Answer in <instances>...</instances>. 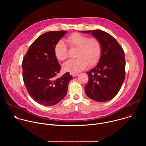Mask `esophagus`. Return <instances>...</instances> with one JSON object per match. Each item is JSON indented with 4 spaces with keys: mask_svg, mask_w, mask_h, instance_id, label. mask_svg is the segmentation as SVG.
<instances>
[{
    "mask_svg": "<svg viewBox=\"0 0 146 146\" xmlns=\"http://www.w3.org/2000/svg\"><path fill=\"white\" fill-rule=\"evenodd\" d=\"M71 75L73 76V77H76L78 75V73H71Z\"/></svg>",
    "mask_w": 146,
    "mask_h": 146,
    "instance_id": "34e87169",
    "label": "esophagus"
}]
</instances>
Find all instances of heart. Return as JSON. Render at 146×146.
Masks as SVG:
<instances>
[{"mask_svg": "<svg viewBox=\"0 0 146 146\" xmlns=\"http://www.w3.org/2000/svg\"><path fill=\"white\" fill-rule=\"evenodd\" d=\"M66 41L71 48H77V58L65 62L63 65L65 71L78 73L88 65L93 66L99 62L102 54V45L96 38L74 33L67 37ZM54 54L59 60H64L68 57V49L62 40H59L55 46Z\"/></svg>", "mask_w": 146, "mask_h": 146, "instance_id": "heart-1", "label": "heart"}]
</instances>
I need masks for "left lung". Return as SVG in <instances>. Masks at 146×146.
Segmentation results:
<instances>
[{"mask_svg": "<svg viewBox=\"0 0 146 146\" xmlns=\"http://www.w3.org/2000/svg\"><path fill=\"white\" fill-rule=\"evenodd\" d=\"M81 32L91 33L102 45V54L98 65L86 72L89 80L85 86V92L95 101H109L118 94L125 79L124 51L115 38L105 31L96 29Z\"/></svg>", "mask_w": 146, "mask_h": 146, "instance_id": "1", "label": "left lung"}]
</instances>
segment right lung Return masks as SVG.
Here are the masks:
<instances>
[{
	"label": "right lung",
	"mask_w": 146,
	"mask_h": 146,
	"mask_svg": "<svg viewBox=\"0 0 146 146\" xmlns=\"http://www.w3.org/2000/svg\"><path fill=\"white\" fill-rule=\"evenodd\" d=\"M68 32H47L38 37L30 46L23 58V77L31 98L46 106L56 105L66 96L72 76L66 72L60 78V66L54 54V47Z\"/></svg>",
	"instance_id": "right-lung-1"
}]
</instances>
